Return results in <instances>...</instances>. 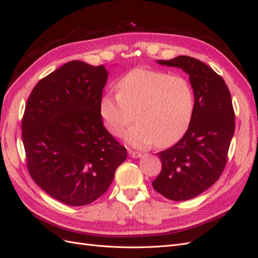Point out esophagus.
<instances>
[{"instance_id": "esophagus-1", "label": "esophagus", "mask_w": 258, "mask_h": 258, "mask_svg": "<svg viewBox=\"0 0 258 258\" xmlns=\"http://www.w3.org/2000/svg\"><path fill=\"white\" fill-rule=\"evenodd\" d=\"M128 153H129L130 157H132V158H139V157H141V156H142L141 153L135 152V151H132V150H128Z\"/></svg>"}]
</instances>
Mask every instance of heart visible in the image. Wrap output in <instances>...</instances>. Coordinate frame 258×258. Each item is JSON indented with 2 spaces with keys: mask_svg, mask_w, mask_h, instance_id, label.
Masks as SVG:
<instances>
[{
  "mask_svg": "<svg viewBox=\"0 0 258 258\" xmlns=\"http://www.w3.org/2000/svg\"><path fill=\"white\" fill-rule=\"evenodd\" d=\"M117 90L104 92L99 102L101 119L113 136H120L134 117L126 140L139 147L170 146L188 129L195 95L186 77L137 68L121 77Z\"/></svg>",
  "mask_w": 258,
  "mask_h": 258,
  "instance_id": "obj_1",
  "label": "heart"
}]
</instances>
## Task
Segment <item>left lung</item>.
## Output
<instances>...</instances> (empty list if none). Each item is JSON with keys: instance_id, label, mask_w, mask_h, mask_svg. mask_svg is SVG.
<instances>
[{"instance_id": "left-lung-1", "label": "left lung", "mask_w": 258, "mask_h": 258, "mask_svg": "<svg viewBox=\"0 0 258 258\" xmlns=\"http://www.w3.org/2000/svg\"><path fill=\"white\" fill-rule=\"evenodd\" d=\"M158 63L181 68L189 75L195 108L183 138L157 153L161 171L152 184L167 199L188 200L207 190L222 175L235 132V111L225 81L204 62L178 56L158 60Z\"/></svg>"}]
</instances>
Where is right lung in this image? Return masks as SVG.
<instances>
[{"label": "right lung", "mask_w": 258, "mask_h": 258, "mask_svg": "<svg viewBox=\"0 0 258 258\" xmlns=\"http://www.w3.org/2000/svg\"><path fill=\"white\" fill-rule=\"evenodd\" d=\"M106 81L104 66L73 60L43 77L27 101L21 137L28 171L45 192L68 206L102 196L127 158L99 113Z\"/></svg>", "instance_id": "obj_1"}]
</instances>
